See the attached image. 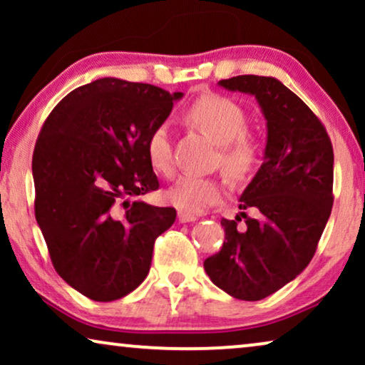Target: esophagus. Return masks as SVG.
<instances>
[{"mask_svg": "<svg viewBox=\"0 0 365 365\" xmlns=\"http://www.w3.org/2000/svg\"><path fill=\"white\" fill-rule=\"evenodd\" d=\"M178 219H179V222H192V221H197V216H194V214H189V212H184V211H179Z\"/></svg>", "mask_w": 365, "mask_h": 365, "instance_id": "1", "label": "esophagus"}]
</instances>
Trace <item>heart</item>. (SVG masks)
Wrapping results in <instances>:
<instances>
[{"instance_id": "heart-1", "label": "heart", "mask_w": 365, "mask_h": 365, "mask_svg": "<svg viewBox=\"0 0 365 365\" xmlns=\"http://www.w3.org/2000/svg\"><path fill=\"white\" fill-rule=\"evenodd\" d=\"M184 121L219 144V163L234 179H246L256 171L262 158V141L247 131V118L241 104L221 94H202L184 111ZM146 154L154 171L173 173V141L166 123L151 129ZM222 184L216 178L182 174L166 191V199L184 212H202L221 201Z\"/></svg>"}]
</instances>
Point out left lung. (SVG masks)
I'll return each instance as SVG.
<instances>
[{
    "label": "left lung",
    "instance_id": "obj_1",
    "mask_svg": "<svg viewBox=\"0 0 365 365\" xmlns=\"http://www.w3.org/2000/svg\"><path fill=\"white\" fill-rule=\"evenodd\" d=\"M231 91L254 94L267 121L266 156L241 196L242 220L221 219V251L204 261L219 289L261 301L296 279L316 254L334 194L331 138L311 108L276 78L221 79Z\"/></svg>",
    "mask_w": 365,
    "mask_h": 365
}]
</instances>
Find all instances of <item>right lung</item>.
<instances>
[{"label":"right lung","mask_w":365,"mask_h":365,"mask_svg":"<svg viewBox=\"0 0 365 365\" xmlns=\"http://www.w3.org/2000/svg\"><path fill=\"white\" fill-rule=\"evenodd\" d=\"M182 93L103 78L79 86L44 121L33 153L34 216L56 272L93 301L133 292L176 209L121 202L159 189L151 129Z\"/></svg>","instance_id":"add662e5"}]
</instances>
